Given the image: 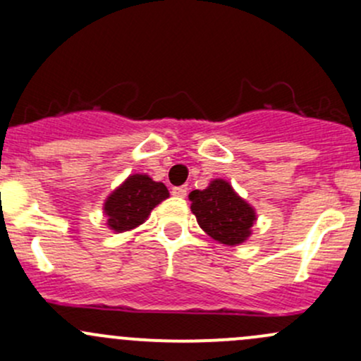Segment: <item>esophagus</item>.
Listing matches in <instances>:
<instances>
[{"mask_svg": "<svg viewBox=\"0 0 361 361\" xmlns=\"http://www.w3.org/2000/svg\"><path fill=\"white\" fill-rule=\"evenodd\" d=\"M187 192H188V188L185 187H173L171 188V193H173L174 197H187Z\"/></svg>", "mask_w": 361, "mask_h": 361, "instance_id": "obj_1", "label": "esophagus"}]
</instances>
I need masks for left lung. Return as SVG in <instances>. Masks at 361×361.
<instances>
[{"label":"left lung","mask_w":361,"mask_h":361,"mask_svg":"<svg viewBox=\"0 0 361 361\" xmlns=\"http://www.w3.org/2000/svg\"><path fill=\"white\" fill-rule=\"evenodd\" d=\"M188 199L200 228L214 240L237 245L250 235V226L256 219L254 209L226 181L214 180L206 190L190 192Z\"/></svg>","instance_id":"obj_1"}]
</instances>
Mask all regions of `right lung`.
Here are the masks:
<instances>
[{
	"instance_id": "1",
	"label": "right lung",
	"mask_w": 361,
	"mask_h": 361,
	"mask_svg": "<svg viewBox=\"0 0 361 361\" xmlns=\"http://www.w3.org/2000/svg\"><path fill=\"white\" fill-rule=\"evenodd\" d=\"M164 183H157L147 174H133L105 202L107 223L114 231L136 228L149 218L150 211L168 199Z\"/></svg>"
}]
</instances>
